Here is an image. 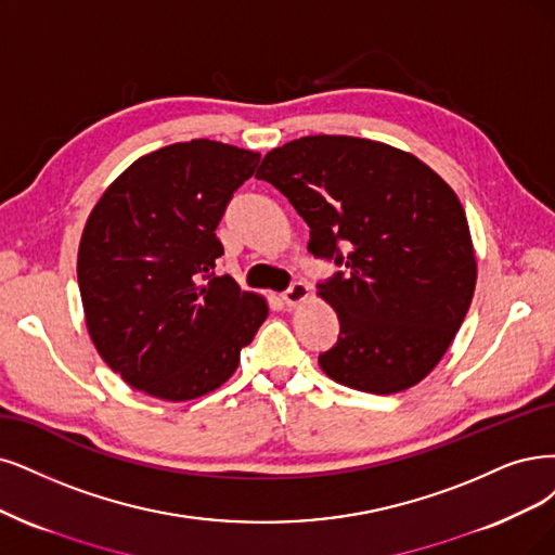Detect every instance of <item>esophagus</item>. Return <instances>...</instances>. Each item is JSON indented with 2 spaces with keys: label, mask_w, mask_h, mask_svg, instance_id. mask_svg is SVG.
<instances>
[{
  "label": "esophagus",
  "mask_w": 555,
  "mask_h": 555,
  "mask_svg": "<svg viewBox=\"0 0 555 555\" xmlns=\"http://www.w3.org/2000/svg\"><path fill=\"white\" fill-rule=\"evenodd\" d=\"M309 293H311V288L306 283H301V281H297V283H293L288 291L283 293V301H285V306H299L301 301H306L309 299Z\"/></svg>",
  "instance_id": "1"
}]
</instances>
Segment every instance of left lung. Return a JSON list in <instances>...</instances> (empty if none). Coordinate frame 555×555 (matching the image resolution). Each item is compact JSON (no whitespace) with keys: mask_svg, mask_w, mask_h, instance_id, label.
I'll list each match as a JSON object with an SVG mask.
<instances>
[{"mask_svg":"<svg viewBox=\"0 0 555 555\" xmlns=\"http://www.w3.org/2000/svg\"><path fill=\"white\" fill-rule=\"evenodd\" d=\"M256 178L272 182L309 223V251L345 267L318 285L340 320L338 343L320 354L322 371L375 396L400 393L433 373L478 276L450 184L412 153L343 134L283 143L264 155Z\"/></svg>","mask_w":555,"mask_h":555,"instance_id":"8db88e82","label":"left lung"}]
</instances>
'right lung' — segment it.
I'll return each mask as SVG.
<instances>
[{"mask_svg":"<svg viewBox=\"0 0 555 555\" xmlns=\"http://www.w3.org/2000/svg\"><path fill=\"white\" fill-rule=\"evenodd\" d=\"M260 153L210 139L139 157L91 210L77 281L98 354L137 391L184 402L215 391L267 318L217 276V225Z\"/></svg>","mask_w":555,"mask_h":555,"instance_id":"right-lung-1","label":"right lung"}]
</instances>
